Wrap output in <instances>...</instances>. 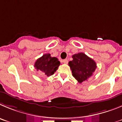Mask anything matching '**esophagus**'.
Segmentation results:
<instances>
[{"instance_id":"esophagus-1","label":"esophagus","mask_w":122,"mask_h":122,"mask_svg":"<svg viewBox=\"0 0 122 122\" xmlns=\"http://www.w3.org/2000/svg\"><path fill=\"white\" fill-rule=\"evenodd\" d=\"M63 62L64 64H67L68 63L67 59H64V60H63Z\"/></svg>"}]
</instances>
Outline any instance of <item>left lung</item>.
I'll list each match as a JSON object with an SVG mask.
<instances>
[{"instance_id":"obj_1","label":"left lung","mask_w":122,"mask_h":122,"mask_svg":"<svg viewBox=\"0 0 122 122\" xmlns=\"http://www.w3.org/2000/svg\"><path fill=\"white\" fill-rule=\"evenodd\" d=\"M72 58L73 60L69 62V66L73 77L80 83L87 80L95 72L96 62L84 53L73 55Z\"/></svg>"}]
</instances>
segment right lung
<instances>
[{
    "label": "right lung",
    "instance_id": "add662e5",
    "mask_svg": "<svg viewBox=\"0 0 122 122\" xmlns=\"http://www.w3.org/2000/svg\"><path fill=\"white\" fill-rule=\"evenodd\" d=\"M60 65V62L58 59L56 57H51L50 54L47 53L38 58L34 66L42 75L50 76L54 74Z\"/></svg>",
    "mask_w": 122,
    "mask_h": 122
}]
</instances>
